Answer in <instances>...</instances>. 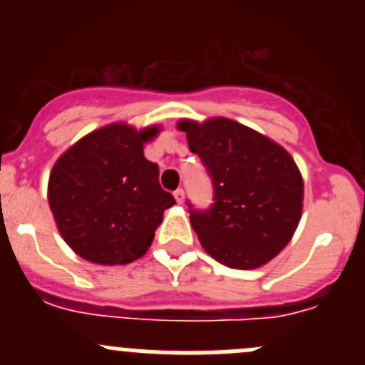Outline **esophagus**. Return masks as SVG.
<instances>
[{
  "label": "esophagus",
  "mask_w": 365,
  "mask_h": 365,
  "mask_svg": "<svg viewBox=\"0 0 365 365\" xmlns=\"http://www.w3.org/2000/svg\"><path fill=\"white\" fill-rule=\"evenodd\" d=\"M175 200H176V203H180V205L185 201V192H183V189L175 190Z\"/></svg>",
  "instance_id": "1"
}]
</instances>
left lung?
<instances>
[{
  "label": "left lung",
  "instance_id": "obj_1",
  "mask_svg": "<svg viewBox=\"0 0 365 365\" xmlns=\"http://www.w3.org/2000/svg\"><path fill=\"white\" fill-rule=\"evenodd\" d=\"M176 127L212 176L215 203L206 212L190 210L203 249L238 270L267 264L289 244L302 217L304 180L293 157L230 118H185Z\"/></svg>",
  "mask_w": 365,
  "mask_h": 365
}]
</instances>
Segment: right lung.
I'll return each instance as SVG.
<instances>
[{
  "instance_id": "1",
  "label": "right lung",
  "mask_w": 365,
  "mask_h": 365,
  "mask_svg": "<svg viewBox=\"0 0 365 365\" xmlns=\"http://www.w3.org/2000/svg\"><path fill=\"white\" fill-rule=\"evenodd\" d=\"M160 125L138 130L116 121L90 132L54 162L47 201L61 238L95 264H127L145 256L175 197L143 146Z\"/></svg>"
}]
</instances>
